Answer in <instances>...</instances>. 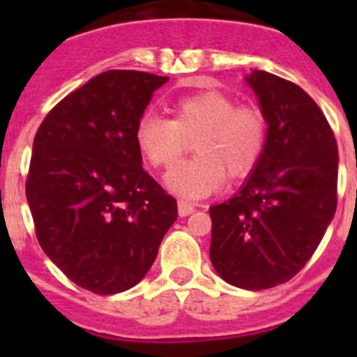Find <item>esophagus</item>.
<instances>
[{"instance_id":"esophagus-1","label":"esophagus","mask_w":357,"mask_h":357,"mask_svg":"<svg viewBox=\"0 0 357 357\" xmlns=\"http://www.w3.org/2000/svg\"><path fill=\"white\" fill-rule=\"evenodd\" d=\"M191 213H195L193 204H189V202L185 200H178V214H181V216H189Z\"/></svg>"}]
</instances>
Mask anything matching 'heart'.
I'll list each match as a JSON object with an SVG mask.
<instances>
[{"mask_svg":"<svg viewBox=\"0 0 357 357\" xmlns=\"http://www.w3.org/2000/svg\"><path fill=\"white\" fill-rule=\"evenodd\" d=\"M172 119L146 112L135 125V146L153 168L169 169L195 139L199 155L166 176V185L184 198H204L222 188L227 173L247 176L259 164L268 123L259 107L236 105L220 91L188 94L169 105Z\"/></svg>","mask_w":357,"mask_h":357,"instance_id":"1","label":"heart"}]
</instances>
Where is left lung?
Segmentation results:
<instances>
[{
  "label": "left lung",
  "instance_id": "left-lung-1",
  "mask_svg": "<svg viewBox=\"0 0 357 357\" xmlns=\"http://www.w3.org/2000/svg\"><path fill=\"white\" fill-rule=\"evenodd\" d=\"M245 80L266 118V148L239 193L209 207V254L223 280L257 291L293 279L320 245L338 204V146L298 85L266 71Z\"/></svg>",
  "mask_w": 357,
  "mask_h": 357
}]
</instances>
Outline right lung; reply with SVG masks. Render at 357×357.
I'll return each instance as SVG.
<instances>
[{
  "label": "right lung",
  "instance_id": "obj_1",
  "mask_svg": "<svg viewBox=\"0 0 357 357\" xmlns=\"http://www.w3.org/2000/svg\"><path fill=\"white\" fill-rule=\"evenodd\" d=\"M168 82L110 69L73 91L40 123L26 200L44 254L80 288L130 289L146 275L176 200L143 169L135 125Z\"/></svg>",
  "mask_w": 357,
  "mask_h": 357
}]
</instances>
